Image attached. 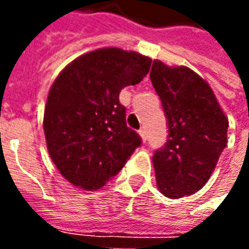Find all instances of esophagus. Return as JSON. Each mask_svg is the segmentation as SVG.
Here are the masks:
<instances>
[{
	"label": "esophagus",
	"mask_w": 249,
	"mask_h": 249,
	"mask_svg": "<svg viewBox=\"0 0 249 249\" xmlns=\"http://www.w3.org/2000/svg\"><path fill=\"white\" fill-rule=\"evenodd\" d=\"M139 135H140L141 140L144 141V142H146V140H148V135H146V130L145 129H140V130H139Z\"/></svg>",
	"instance_id": "esophagus-1"
}]
</instances>
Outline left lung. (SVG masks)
<instances>
[{
	"label": "left lung",
	"instance_id": "1",
	"mask_svg": "<svg viewBox=\"0 0 249 249\" xmlns=\"http://www.w3.org/2000/svg\"><path fill=\"white\" fill-rule=\"evenodd\" d=\"M151 81L167 116L168 140L152 157L159 191L169 198L205 185L227 145L228 120L212 89L187 66L153 61Z\"/></svg>",
	"mask_w": 249,
	"mask_h": 249
}]
</instances>
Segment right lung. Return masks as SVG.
Returning <instances> with one entry per match:
<instances>
[{"mask_svg": "<svg viewBox=\"0 0 249 249\" xmlns=\"http://www.w3.org/2000/svg\"><path fill=\"white\" fill-rule=\"evenodd\" d=\"M151 62L136 52L97 49L71 61L53 82L44 132L52 160L69 183L85 191L104 187L141 145L126 126L119 94L139 84Z\"/></svg>", "mask_w": 249, "mask_h": 249, "instance_id": "right-lung-1", "label": "right lung"}]
</instances>
